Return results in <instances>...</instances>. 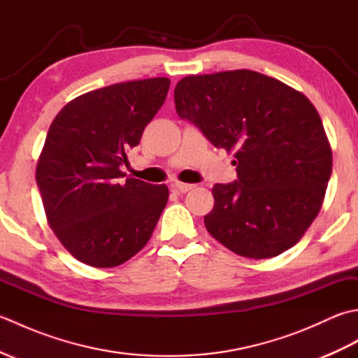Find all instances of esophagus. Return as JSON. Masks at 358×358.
Here are the masks:
<instances>
[{
    "label": "esophagus",
    "instance_id": "obj_1",
    "mask_svg": "<svg viewBox=\"0 0 358 358\" xmlns=\"http://www.w3.org/2000/svg\"><path fill=\"white\" fill-rule=\"evenodd\" d=\"M172 186H173V189H177V191H178V192H181V194H186V192L191 191V189H194V187H195L194 185L181 183V181H175V183H173Z\"/></svg>",
    "mask_w": 358,
    "mask_h": 358
}]
</instances>
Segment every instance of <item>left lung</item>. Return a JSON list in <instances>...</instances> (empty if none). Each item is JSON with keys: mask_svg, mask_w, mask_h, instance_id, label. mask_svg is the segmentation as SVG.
Returning <instances> with one entry per match:
<instances>
[{"mask_svg": "<svg viewBox=\"0 0 358 358\" xmlns=\"http://www.w3.org/2000/svg\"><path fill=\"white\" fill-rule=\"evenodd\" d=\"M175 108L214 144L235 150L237 180L212 189L208 232L241 257L285 252L314 222L332 172L322 118L308 98L254 71L191 75Z\"/></svg>", "mask_w": 358, "mask_h": 358, "instance_id": "1", "label": "left lung"}]
</instances>
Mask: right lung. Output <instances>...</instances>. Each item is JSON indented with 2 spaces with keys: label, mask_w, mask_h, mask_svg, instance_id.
Segmentation results:
<instances>
[{
  "label": "right lung",
  "mask_w": 358,
  "mask_h": 358,
  "mask_svg": "<svg viewBox=\"0 0 358 358\" xmlns=\"http://www.w3.org/2000/svg\"><path fill=\"white\" fill-rule=\"evenodd\" d=\"M169 86V78L159 77L96 89L67 103L52 121L36 185L52 231L81 263H124L155 229L169 199L167 186L121 180V166Z\"/></svg>",
  "instance_id": "add662e5"
}]
</instances>
